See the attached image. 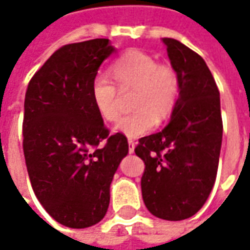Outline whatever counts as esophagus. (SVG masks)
<instances>
[{
  "label": "esophagus",
  "instance_id": "obj_1",
  "mask_svg": "<svg viewBox=\"0 0 250 250\" xmlns=\"http://www.w3.org/2000/svg\"><path fill=\"white\" fill-rule=\"evenodd\" d=\"M128 145H129V153H133L135 151V140H132V139H128Z\"/></svg>",
  "mask_w": 250,
  "mask_h": 250
}]
</instances>
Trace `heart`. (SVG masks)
Listing matches in <instances>:
<instances>
[{"label": "heart", "instance_id": "heart-1", "mask_svg": "<svg viewBox=\"0 0 250 250\" xmlns=\"http://www.w3.org/2000/svg\"><path fill=\"white\" fill-rule=\"evenodd\" d=\"M110 71L121 91L135 89L130 100L135 111L117 120L118 132L139 138L154 128L156 120L164 121L171 115L179 96V76L174 66L160 63L154 55L133 48L112 61ZM115 83L104 73H97L91 81L93 105L105 121L115 120L120 111Z\"/></svg>", "mask_w": 250, "mask_h": 250}]
</instances>
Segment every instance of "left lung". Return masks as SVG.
<instances>
[{"mask_svg": "<svg viewBox=\"0 0 250 250\" xmlns=\"http://www.w3.org/2000/svg\"><path fill=\"white\" fill-rule=\"evenodd\" d=\"M179 76V97L163 130L140 138L143 202L153 216L179 221L206 203L216 182L223 140L220 91L205 60L175 39H163Z\"/></svg>", "mask_w": 250, "mask_h": 250, "instance_id": "1", "label": "left lung"}]
</instances>
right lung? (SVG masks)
<instances>
[{
    "instance_id": "1",
    "label": "right lung",
    "mask_w": 250,
    "mask_h": 250,
    "mask_svg": "<svg viewBox=\"0 0 250 250\" xmlns=\"http://www.w3.org/2000/svg\"><path fill=\"white\" fill-rule=\"evenodd\" d=\"M115 48L108 39L66 44L34 73L24 97L23 153L34 195L69 228L97 224L110 185L128 154L125 135H110L93 105L90 84Z\"/></svg>"
}]
</instances>
